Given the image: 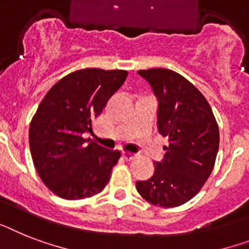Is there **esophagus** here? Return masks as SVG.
<instances>
[{
    "instance_id": "34e87169",
    "label": "esophagus",
    "mask_w": 249,
    "mask_h": 249,
    "mask_svg": "<svg viewBox=\"0 0 249 249\" xmlns=\"http://www.w3.org/2000/svg\"><path fill=\"white\" fill-rule=\"evenodd\" d=\"M123 157H124L126 161H131V160H134L135 157H137V155H134V153H131V152H123Z\"/></svg>"
}]
</instances>
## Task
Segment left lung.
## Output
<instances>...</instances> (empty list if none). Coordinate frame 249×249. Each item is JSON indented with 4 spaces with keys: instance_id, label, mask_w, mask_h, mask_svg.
<instances>
[{
    "instance_id": "obj_1",
    "label": "left lung",
    "mask_w": 249,
    "mask_h": 249,
    "mask_svg": "<svg viewBox=\"0 0 249 249\" xmlns=\"http://www.w3.org/2000/svg\"><path fill=\"white\" fill-rule=\"evenodd\" d=\"M159 100L157 126L169 145L151 179L137 181V191L159 207H177L195 197L215 166L219 125L211 106L189 80L169 69L139 70Z\"/></svg>"
}]
</instances>
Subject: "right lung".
<instances>
[{
    "instance_id": "obj_1",
    "label": "right lung",
    "mask_w": 249,
    "mask_h": 249,
    "mask_svg": "<svg viewBox=\"0 0 249 249\" xmlns=\"http://www.w3.org/2000/svg\"><path fill=\"white\" fill-rule=\"evenodd\" d=\"M126 70L82 69L60 79L38 106L29 126V145L38 175L64 199H83L104 191L120 151L83 137L123 86Z\"/></svg>"
}]
</instances>
